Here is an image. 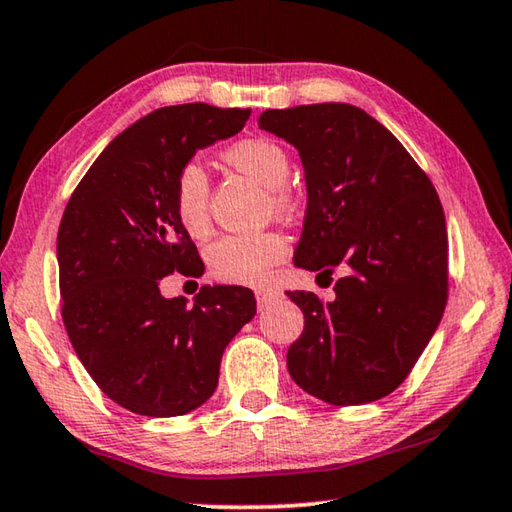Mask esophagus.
<instances>
[{"instance_id":"34e87169","label":"esophagus","mask_w":512,"mask_h":512,"mask_svg":"<svg viewBox=\"0 0 512 512\" xmlns=\"http://www.w3.org/2000/svg\"><path fill=\"white\" fill-rule=\"evenodd\" d=\"M280 296L275 289H257L255 291V298H257V307L264 309L266 305H271V302Z\"/></svg>"}]
</instances>
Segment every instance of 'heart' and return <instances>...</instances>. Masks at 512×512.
Listing matches in <instances>:
<instances>
[{"mask_svg": "<svg viewBox=\"0 0 512 512\" xmlns=\"http://www.w3.org/2000/svg\"><path fill=\"white\" fill-rule=\"evenodd\" d=\"M225 160L268 189V201L277 214H287L293 196L287 183L291 160L287 151L266 137H250L232 144ZM173 210L192 237H203L210 230V183L203 167L194 160L185 162L173 180ZM287 255V239L268 230L259 235H223L205 250L212 277L228 284L262 287L271 280L273 268Z\"/></svg>", "mask_w": 512, "mask_h": 512, "instance_id": "heart-1", "label": "heart"}]
</instances>
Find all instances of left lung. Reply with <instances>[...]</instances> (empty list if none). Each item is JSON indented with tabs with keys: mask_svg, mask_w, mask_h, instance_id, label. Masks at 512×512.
I'll list each match as a JSON object with an SVG mask.
<instances>
[{
	"mask_svg": "<svg viewBox=\"0 0 512 512\" xmlns=\"http://www.w3.org/2000/svg\"><path fill=\"white\" fill-rule=\"evenodd\" d=\"M259 128L300 153L307 212L296 266L332 275L334 300L287 291L305 314L287 366L334 406L381 400L409 377L449 296L445 212L397 137L350 103L266 110Z\"/></svg>",
	"mask_w": 512,
	"mask_h": 512,
	"instance_id": "obj_1",
	"label": "left lung"
}]
</instances>
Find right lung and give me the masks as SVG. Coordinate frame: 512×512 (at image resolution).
Wrapping results in <instances>:
<instances>
[{
	"instance_id": "obj_1",
	"label": "right lung",
	"mask_w": 512,
	"mask_h": 512,
	"mask_svg": "<svg viewBox=\"0 0 512 512\" xmlns=\"http://www.w3.org/2000/svg\"><path fill=\"white\" fill-rule=\"evenodd\" d=\"M248 117L207 103L153 110L103 149L60 219L67 336L101 391L137 415L173 418L210 400L225 345L257 311L244 287H203L189 307L160 293L162 277L203 273L173 210L176 173Z\"/></svg>"
}]
</instances>
